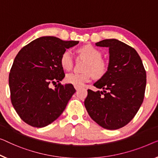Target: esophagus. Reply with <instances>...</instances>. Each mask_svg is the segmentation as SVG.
<instances>
[{
    "label": "esophagus",
    "mask_w": 158,
    "mask_h": 158,
    "mask_svg": "<svg viewBox=\"0 0 158 158\" xmlns=\"http://www.w3.org/2000/svg\"><path fill=\"white\" fill-rule=\"evenodd\" d=\"M74 88H75V89H76V90L77 91V90H79V89H80L79 87H77V86H74Z\"/></svg>",
    "instance_id": "34e87169"
}]
</instances>
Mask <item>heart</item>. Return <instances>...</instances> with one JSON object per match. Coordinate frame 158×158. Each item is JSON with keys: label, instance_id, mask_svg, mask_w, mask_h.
Masks as SVG:
<instances>
[{"label": "heart", "instance_id": "heart-1", "mask_svg": "<svg viewBox=\"0 0 158 158\" xmlns=\"http://www.w3.org/2000/svg\"><path fill=\"white\" fill-rule=\"evenodd\" d=\"M77 53L79 57L87 60L82 74L70 73L66 75L65 81L77 87H81L90 81L94 76L96 79H100L106 74L108 64L106 61L102 58V53L98 48L87 44L77 49ZM60 65L63 69L69 71L74 64V57L69 50H64L60 59Z\"/></svg>", "mask_w": 158, "mask_h": 158}]
</instances>
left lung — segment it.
Listing matches in <instances>:
<instances>
[{"mask_svg": "<svg viewBox=\"0 0 158 158\" xmlns=\"http://www.w3.org/2000/svg\"><path fill=\"white\" fill-rule=\"evenodd\" d=\"M96 46L109 48V64L104 76L94 84L103 91L88 89L84 106L96 123L108 130L126 126L135 116L144 99L146 72L132 47L116 39Z\"/></svg>", "mask_w": 158, "mask_h": 158, "instance_id": "left-lung-1", "label": "left lung"}]
</instances>
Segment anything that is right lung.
Listing matches in <instances>:
<instances>
[{"label":"right lung","instance_id":"right-lung-1","mask_svg":"<svg viewBox=\"0 0 158 158\" xmlns=\"http://www.w3.org/2000/svg\"><path fill=\"white\" fill-rule=\"evenodd\" d=\"M79 41H64L56 37L37 38L20 49L9 74L10 100L21 119L42 128L62 114L75 93L72 84L60 83L64 77L60 59L62 53ZM58 82L55 88L51 83Z\"/></svg>","mask_w":158,"mask_h":158}]
</instances>
